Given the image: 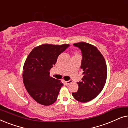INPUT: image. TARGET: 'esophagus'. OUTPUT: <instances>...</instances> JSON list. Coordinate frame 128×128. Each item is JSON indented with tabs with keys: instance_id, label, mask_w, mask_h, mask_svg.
<instances>
[{
	"instance_id": "esophagus-1",
	"label": "esophagus",
	"mask_w": 128,
	"mask_h": 128,
	"mask_svg": "<svg viewBox=\"0 0 128 128\" xmlns=\"http://www.w3.org/2000/svg\"><path fill=\"white\" fill-rule=\"evenodd\" d=\"M73 83V81L72 80H69V81H67V82H65V83H66V84L67 85V86H68V85H69L70 84H71V83Z\"/></svg>"
}]
</instances>
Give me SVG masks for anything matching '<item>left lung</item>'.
<instances>
[{
    "mask_svg": "<svg viewBox=\"0 0 128 128\" xmlns=\"http://www.w3.org/2000/svg\"><path fill=\"white\" fill-rule=\"evenodd\" d=\"M82 50L81 69L83 78L78 83V90L72 93L75 100L87 102L95 98L104 88L107 78V67L104 57L97 48L90 44L81 42L74 44Z\"/></svg>",
    "mask_w": 128,
    "mask_h": 128,
    "instance_id": "1",
    "label": "left lung"
}]
</instances>
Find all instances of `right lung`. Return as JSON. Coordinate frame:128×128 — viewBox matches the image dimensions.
Masks as SVG:
<instances>
[{
    "label": "right lung",
    "instance_id": "add662e5",
    "mask_svg": "<svg viewBox=\"0 0 128 128\" xmlns=\"http://www.w3.org/2000/svg\"><path fill=\"white\" fill-rule=\"evenodd\" d=\"M69 44H42L33 49L23 66L24 84L27 92L36 102L45 106L57 100L64 84L50 77V71L57 62L59 55Z\"/></svg>",
    "mask_w": 128,
    "mask_h": 128
}]
</instances>
